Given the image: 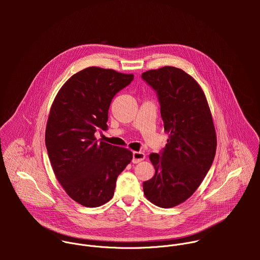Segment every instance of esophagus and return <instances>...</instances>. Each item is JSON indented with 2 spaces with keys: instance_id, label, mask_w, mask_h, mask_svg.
<instances>
[{
  "instance_id": "obj_1",
  "label": "esophagus",
  "mask_w": 260,
  "mask_h": 260,
  "mask_svg": "<svg viewBox=\"0 0 260 260\" xmlns=\"http://www.w3.org/2000/svg\"><path fill=\"white\" fill-rule=\"evenodd\" d=\"M143 159H145V154L142 151L133 152V159H132L133 164H139Z\"/></svg>"
}]
</instances>
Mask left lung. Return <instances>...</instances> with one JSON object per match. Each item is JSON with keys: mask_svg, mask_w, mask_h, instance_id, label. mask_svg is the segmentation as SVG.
I'll return each mask as SVG.
<instances>
[{"mask_svg": "<svg viewBox=\"0 0 260 260\" xmlns=\"http://www.w3.org/2000/svg\"><path fill=\"white\" fill-rule=\"evenodd\" d=\"M160 105L168 143L151 153L154 176L143 183L148 201L175 207L190 198L209 172L216 153V133L205 93L183 70L164 67L142 74Z\"/></svg>", "mask_w": 260, "mask_h": 260, "instance_id": "1", "label": "left lung"}]
</instances>
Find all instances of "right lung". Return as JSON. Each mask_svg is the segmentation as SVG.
Returning <instances> with one entry per match:
<instances>
[{
	"mask_svg": "<svg viewBox=\"0 0 260 260\" xmlns=\"http://www.w3.org/2000/svg\"><path fill=\"white\" fill-rule=\"evenodd\" d=\"M133 80L132 74L86 68L63 84L52 104L45 133L49 160L69 197L84 207L112 199L117 177L133 158L129 150L94 137L107 128L112 99Z\"/></svg>",
	"mask_w": 260,
	"mask_h": 260,
	"instance_id": "obj_1",
	"label": "right lung"
}]
</instances>
